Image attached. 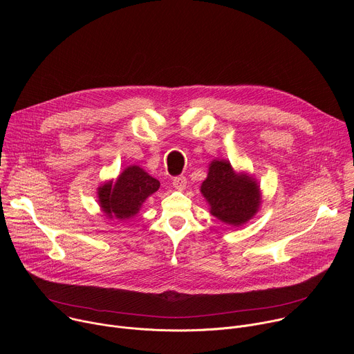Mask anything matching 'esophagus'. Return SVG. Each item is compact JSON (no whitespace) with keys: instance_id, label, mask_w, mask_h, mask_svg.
Here are the masks:
<instances>
[{"instance_id":"esophagus-1","label":"esophagus","mask_w":354,"mask_h":354,"mask_svg":"<svg viewBox=\"0 0 354 354\" xmlns=\"http://www.w3.org/2000/svg\"><path fill=\"white\" fill-rule=\"evenodd\" d=\"M172 185L178 190H183L186 187V185H187V179L185 176H176V178L172 179Z\"/></svg>"}]
</instances>
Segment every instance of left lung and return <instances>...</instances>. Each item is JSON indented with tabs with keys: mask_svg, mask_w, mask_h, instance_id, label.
<instances>
[{
	"mask_svg": "<svg viewBox=\"0 0 354 354\" xmlns=\"http://www.w3.org/2000/svg\"><path fill=\"white\" fill-rule=\"evenodd\" d=\"M200 192L207 200L212 216L234 227L248 223L261 207V189L257 180L235 172L225 160L212 161Z\"/></svg>",
	"mask_w": 354,
	"mask_h": 354,
	"instance_id": "obj_1",
	"label": "left lung"
}]
</instances>
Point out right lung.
Segmentation results:
<instances>
[{"label": "right lung", "instance_id": "obj_1", "mask_svg": "<svg viewBox=\"0 0 354 354\" xmlns=\"http://www.w3.org/2000/svg\"><path fill=\"white\" fill-rule=\"evenodd\" d=\"M160 182L142 168L131 165L126 168L116 182L109 180L97 187V201L109 218L129 220L136 216L145 198L156 193Z\"/></svg>", "mask_w": 354, "mask_h": 354}]
</instances>
